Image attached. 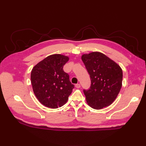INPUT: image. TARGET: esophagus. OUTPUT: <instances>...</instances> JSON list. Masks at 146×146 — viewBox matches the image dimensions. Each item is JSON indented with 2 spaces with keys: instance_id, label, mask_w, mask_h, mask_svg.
Wrapping results in <instances>:
<instances>
[{
  "instance_id": "esophagus-1",
  "label": "esophagus",
  "mask_w": 146,
  "mask_h": 146,
  "mask_svg": "<svg viewBox=\"0 0 146 146\" xmlns=\"http://www.w3.org/2000/svg\"><path fill=\"white\" fill-rule=\"evenodd\" d=\"M75 86H76L77 88H79L80 87V84L77 83V84H76V85H75Z\"/></svg>"
}]
</instances>
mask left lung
<instances>
[{"mask_svg": "<svg viewBox=\"0 0 146 146\" xmlns=\"http://www.w3.org/2000/svg\"><path fill=\"white\" fill-rule=\"evenodd\" d=\"M82 60L91 78V86L83 90L86 102L100 110L111 105L122 87V70L117 63L100 52L84 54Z\"/></svg>", "mask_w": 146, "mask_h": 146, "instance_id": "1", "label": "left lung"}]
</instances>
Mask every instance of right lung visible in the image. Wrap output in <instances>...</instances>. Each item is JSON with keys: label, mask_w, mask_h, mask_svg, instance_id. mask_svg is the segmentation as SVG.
I'll list each match as a JSON object with an SVG mask.
<instances>
[{"label": "right lung", "mask_w": 146, "mask_h": 146, "mask_svg": "<svg viewBox=\"0 0 146 146\" xmlns=\"http://www.w3.org/2000/svg\"><path fill=\"white\" fill-rule=\"evenodd\" d=\"M68 56L54 54L35 66L31 72V83L38 100L47 107L58 108L64 105L74 85L69 74L63 70Z\"/></svg>", "instance_id": "add662e5"}]
</instances>
